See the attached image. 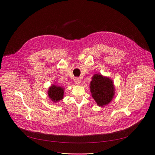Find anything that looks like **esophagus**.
<instances>
[{
    "label": "esophagus",
    "mask_w": 155,
    "mask_h": 155,
    "mask_svg": "<svg viewBox=\"0 0 155 155\" xmlns=\"http://www.w3.org/2000/svg\"><path fill=\"white\" fill-rule=\"evenodd\" d=\"M80 80L79 79V78H75L74 79V82H75V84H77V85H79L80 84Z\"/></svg>",
    "instance_id": "34e87169"
}]
</instances>
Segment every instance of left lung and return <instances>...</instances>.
<instances>
[{"instance_id":"obj_1","label":"left lung","mask_w":155,"mask_h":155,"mask_svg":"<svg viewBox=\"0 0 155 155\" xmlns=\"http://www.w3.org/2000/svg\"><path fill=\"white\" fill-rule=\"evenodd\" d=\"M113 81L107 77L96 74L90 82V91L98 105L104 107L111 101L115 94Z\"/></svg>"}]
</instances>
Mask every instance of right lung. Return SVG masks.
I'll use <instances>...</instances> for the list:
<instances>
[{
    "label": "right lung",
    "mask_w": 155,
    "mask_h": 155,
    "mask_svg": "<svg viewBox=\"0 0 155 155\" xmlns=\"http://www.w3.org/2000/svg\"><path fill=\"white\" fill-rule=\"evenodd\" d=\"M64 88L56 85H51L48 89V95L49 98L53 101H58L63 98Z\"/></svg>",
    "instance_id": "1"
}]
</instances>
